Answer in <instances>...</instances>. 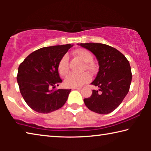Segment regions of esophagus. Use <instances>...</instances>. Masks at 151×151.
<instances>
[{"label": "esophagus", "mask_w": 151, "mask_h": 151, "mask_svg": "<svg viewBox=\"0 0 151 151\" xmlns=\"http://www.w3.org/2000/svg\"><path fill=\"white\" fill-rule=\"evenodd\" d=\"M73 90H81V87H75V88H73Z\"/></svg>", "instance_id": "1"}]
</instances>
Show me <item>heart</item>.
<instances>
[{
  "mask_svg": "<svg viewBox=\"0 0 151 151\" xmlns=\"http://www.w3.org/2000/svg\"><path fill=\"white\" fill-rule=\"evenodd\" d=\"M73 54L76 57L85 63L84 68L88 70H93L94 65L91 62L93 60V55L88 50L83 48H78L73 51ZM58 70L60 75L65 76L68 73V57L67 55H64L61 58L58 65ZM91 81V76L88 73H83L78 75L75 74H70L65 79V85L67 87H81L85 84Z\"/></svg>",
  "mask_w": 151,
  "mask_h": 151,
  "instance_id": "heart-1",
  "label": "heart"
}]
</instances>
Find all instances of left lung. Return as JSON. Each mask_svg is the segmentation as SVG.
Returning a JSON list of instances; mask_svg holds the SVG:
<instances>
[{
	"label": "left lung",
	"instance_id": "1",
	"mask_svg": "<svg viewBox=\"0 0 151 151\" xmlns=\"http://www.w3.org/2000/svg\"><path fill=\"white\" fill-rule=\"evenodd\" d=\"M78 45L95 56L99 69L91 83L98 86L92 95L84 99L86 107L96 113L105 114L114 111L129 93L132 81L129 60L116 48L101 43H81Z\"/></svg>",
	"mask_w": 151,
	"mask_h": 151
}]
</instances>
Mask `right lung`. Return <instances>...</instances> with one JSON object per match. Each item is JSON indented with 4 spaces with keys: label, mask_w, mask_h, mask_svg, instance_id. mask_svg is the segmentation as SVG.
I'll return each mask as SVG.
<instances>
[{
    "label": "right lung",
    "mask_w": 151,
    "mask_h": 151,
    "mask_svg": "<svg viewBox=\"0 0 151 151\" xmlns=\"http://www.w3.org/2000/svg\"><path fill=\"white\" fill-rule=\"evenodd\" d=\"M70 44L43 47L25 58L18 69L17 83L27 104L40 113H49L62 107L71 89L55 90L62 83L58 74L60 60Z\"/></svg>",
    "instance_id": "add662e5"
}]
</instances>
